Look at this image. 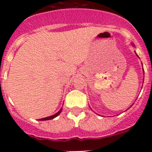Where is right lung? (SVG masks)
I'll return each mask as SVG.
<instances>
[{"label":"right lung","mask_w":152,"mask_h":152,"mask_svg":"<svg viewBox=\"0 0 152 152\" xmlns=\"http://www.w3.org/2000/svg\"><path fill=\"white\" fill-rule=\"evenodd\" d=\"M61 110H62V109H61V110H60L58 111V112L57 113H56V114H55V115H52V116H49V117H45V118H43V119H39V120H49V119H54V118H56V116H58V115H59V114H60V113L61 112Z\"/></svg>","instance_id":"right-lung-1"}]
</instances>
